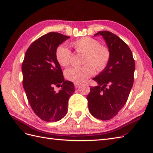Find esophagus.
I'll list each match as a JSON object with an SVG mask.
<instances>
[{
	"label": "esophagus",
	"mask_w": 153,
	"mask_h": 153,
	"mask_svg": "<svg viewBox=\"0 0 153 153\" xmlns=\"http://www.w3.org/2000/svg\"><path fill=\"white\" fill-rule=\"evenodd\" d=\"M79 83H74V86H75V88H76V89H77V87H79Z\"/></svg>",
	"instance_id": "esophagus-1"
}]
</instances>
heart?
Here are the masks:
<instances>
[{
	"label": "heart",
	"instance_id": "1",
	"mask_svg": "<svg viewBox=\"0 0 153 153\" xmlns=\"http://www.w3.org/2000/svg\"><path fill=\"white\" fill-rule=\"evenodd\" d=\"M70 46L77 53L83 54V66L71 68L65 71L66 78L74 83L85 82L95 74V70L102 71L108 66L111 53L105 45H100L95 39L84 37L71 41ZM72 57L71 51L64 45H59L55 51V58L60 66H69Z\"/></svg>",
	"mask_w": 153,
	"mask_h": 153
}]
</instances>
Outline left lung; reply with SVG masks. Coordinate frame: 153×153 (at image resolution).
<instances>
[{"mask_svg": "<svg viewBox=\"0 0 153 153\" xmlns=\"http://www.w3.org/2000/svg\"><path fill=\"white\" fill-rule=\"evenodd\" d=\"M111 53L105 70L93 79L99 85L91 87L87 97L90 113L95 118L108 120L114 118L127 102L134 84L135 60L124 41L108 31H99Z\"/></svg>", "mask_w": 153, "mask_h": 153, "instance_id": "obj_1", "label": "left lung"}]
</instances>
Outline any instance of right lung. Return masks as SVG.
<instances>
[{"mask_svg":"<svg viewBox=\"0 0 153 153\" xmlns=\"http://www.w3.org/2000/svg\"><path fill=\"white\" fill-rule=\"evenodd\" d=\"M70 37L50 32L33 41L22 62L23 87L35 114L45 122H57L67 114L68 99L75 89L72 82L65 81L55 58L58 45ZM61 86L58 92L54 87Z\"/></svg>","mask_w":153,"mask_h":153,"instance_id":"1","label":"right lung"}]
</instances>
